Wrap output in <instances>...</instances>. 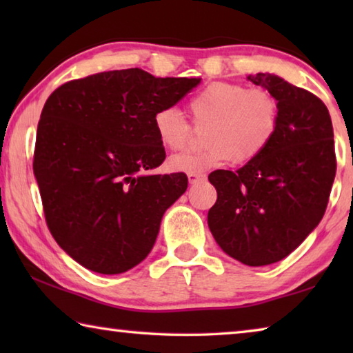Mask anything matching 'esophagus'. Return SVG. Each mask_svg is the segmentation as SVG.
<instances>
[{
    "instance_id": "obj_1",
    "label": "esophagus",
    "mask_w": 353,
    "mask_h": 353,
    "mask_svg": "<svg viewBox=\"0 0 353 353\" xmlns=\"http://www.w3.org/2000/svg\"><path fill=\"white\" fill-rule=\"evenodd\" d=\"M205 174H202V172H199V174H188V182L191 183V185H196V183H199V182H204L205 181Z\"/></svg>"
}]
</instances>
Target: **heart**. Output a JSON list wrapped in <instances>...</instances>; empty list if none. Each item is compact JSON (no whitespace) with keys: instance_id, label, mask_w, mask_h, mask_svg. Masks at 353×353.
<instances>
[{"instance_id":"heart-1","label":"heart","mask_w":353,"mask_h":353,"mask_svg":"<svg viewBox=\"0 0 353 353\" xmlns=\"http://www.w3.org/2000/svg\"><path fill=\"white\" fill-rule=\"evenodd\" d=\"M191 121L207 128V148L187 151L170 159V168L199 174L227 162L244 165L265 154L280 126V104L266 88H248L241 83L213 82L188 103ZM154 132L163 148L181 151L193 137V126L174 107L155 112Z\"/></svg>"}]
</instances>
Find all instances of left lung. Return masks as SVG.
<instances>
[{
    "label": "left lung",
    "mask_w": 353,
    "mask_h": 353,
    "mask_svg": "<svg viewBox=\"0 0 353 353\" xmlns=\"http://www.w3.org/2000/svg\"><path fill=\"white\" fill-rule=\"evenodd\" d=\"M248 79L277 97L279 132L259 159L208 176L218 193L208 227L227 255L265 266L283 260L319 224L336 155L330 113L316 94L268 73Z\"/></svg>",
    "instance_id": "8db88e82"
}]
</instances>
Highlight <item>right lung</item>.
Here are the masks:
<instances>
[{
    "instance_id": "1",
    "label": "right lung",
    "mask_w": 353,
    "mask_h": 353,
    "mask_svg": "<svg viewBox=\"0 0 353 353\" xmlns=\"http://www.w3.org/2000/svg\"><path fill=\"white\" fill-rule=\"evenodd\" d=\"M199 82L101 71L46 99L32 168L48 229L83 268L121 274L151 252L165 210L188 187L183 172L146 174L166 157L152 119Z\"/></svg>"
}]
</instances>
